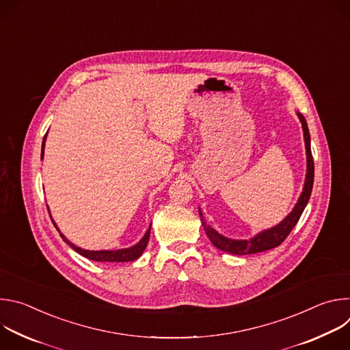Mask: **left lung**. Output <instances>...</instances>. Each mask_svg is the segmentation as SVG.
<instances>
[{
    "label": "left lung",
    "instance_id": "obj_1",
    "mask_svg": "<svg viewBox=\"0 0 350 350\" xmlns=\"http://www.w3.org/2000/svg\"><path fill=\"white\" fill-rule=\"evenodd\" d=\"M299 120L302 123L304 129V137H305V146H306V157H308V172H306V180L304 185V191L297 199V204L292 209V212L275 227H271L269 230H265L255 235L251 239H230L227 237H223L216 230H213L208 223L205 221L201 211H199V216H201V221L204 226V230L206 235L209 237L211 242L220 249L223 252L231 254V255H249V254H258L265 252L269 249H273L284 242V239L289 235L292 228L296 226L297 220L301 219L313 189V181H314V163H313V155L310 149V134L308 129V123L302 113H297Z\"/></svg>",
    "mask_w": 350,
    "mask_h": 350
}]
</instances>
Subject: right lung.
<instances>
[{
    "instance_id": "1",
    "label": "right lung",
    "mask_w": 350,
    "mask_h": 350,
    "mask_svg": "<svg viewBox=\"0 0 350 350\" xmlns=\"http://www.w3.org/2000/svg\"><path fill=\"white\" fill-rule=\"evenodd\" d=\"M45 138H46V134L44 135L42 145H41V159H42V157H44ZM46 209H48V206H46ZM48 211H49V209H48ZM49 217H51V215H49ZM51 220H53V219H51ZM53 223H54V226L57 227V224H55L54 220H53ZM57 230L59 231L58 227H57ZM59 235L62 237V239H64L70 247L75 249V251H76L77 254H80L81 256L90 259V260H95V262H131V260L138 259V258L142 255L144 249H145L146 245H148L149 235H151V227H149V228L146 230L145 235H144V237L141 238V241L137 242L134 246L126 247V249H118V251H87V249H81V247L73 245L69 239H66V237H65L61 231H59Z\"/></svg>"
}]
</instances>
